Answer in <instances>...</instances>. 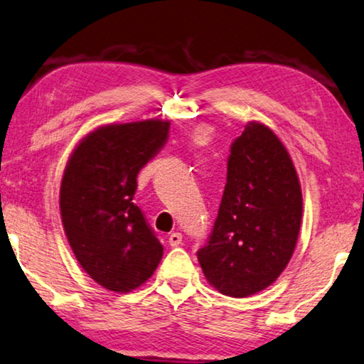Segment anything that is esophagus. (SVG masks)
Wrapping results in <instances>:
<instances>
[{"label": "esophagus", "instance_id": "34e87169", "mask_svg": "<svg viewBox=\"0 0 364 364\" xmlns=\"http://www.w3.org/2000/svg\"><path fill=\"white\" fill-rule=\"evenodd\" d=\"M182 243V235L181 233H172L169 236V245L171 246H178Z\"/></svg>", "mask_w": 364, "mask_h": 364}]
</instances>
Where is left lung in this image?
I'll return each instance as SVG.
<instances>
[{"instance_id":"left-lung-1","label":"left lung","mask_w":364,"mask_h":364,"mask_svg":"<svg viewBox=\"0 0 364 364\" xmlns=\"http://www.w3.org/2000/svg\"><path fill=\"white\" fill-rule=\"evenodd\" d=\"M302 221V188L277 134L250 121L231 146L218 218L198 262L210 286L230 297L264 291L291 261Z\"/></svg>"}]
</instances>
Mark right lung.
<instances>
[{
	"label": "right lung",
	"mask_w": 364,
	"mask_h": 364,
	"mask_svg": "<svg viewBox=\"0 0 364 364\" xmlns=\"http://www.w3.org/2000/svg\"><path fill=\"white\" fill-rule=\"evenodd\" d=\"M171 121L102 124L68 156L60 182V217L78 264L117 294L134 291L159 266L164 246L133 202L136 177L166 143Z\"/></svg>",
	"instance_id": "obj_1"
}]
</instances>
